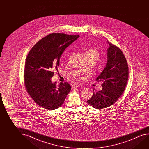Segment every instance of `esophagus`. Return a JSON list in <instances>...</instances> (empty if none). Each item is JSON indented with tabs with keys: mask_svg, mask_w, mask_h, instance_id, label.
Here are the masks:
<instances>
[{
	"mask_svg": "<svg viewBox=\"0 0 149 149\" xmlns=\"http://www.w3.org/2000/svg\"><path fill=\"white\" fill-rule=\"evenodd\" d=\"M81 86V85L79 84H74L73 85H72V88L73 89V88H77L78 87H80Z\"/></svg>",
	"mask_w": 149,
	"mask_h": 149,
	"instance_id": "34e87169",
	"label": "esophagus"
}]
</instances>
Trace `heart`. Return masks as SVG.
Segmentation results:
<instances>
[{"label":"heart","mask_w":149,"mask_h":149,"mask_svg":"<svg viewBox=\"0 0 149 149\" xmlns=\"http://www.w3.org/2000/svg\"><path fill=\"white\" fill-rule=\"evenodd\" d=\"M84 56H89L97 60L100 57V54L96 49L89 48L84 52Z\"/></svg>","instance_id":"heart-1"}]
</instances>
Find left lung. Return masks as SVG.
Returning <instances> with one entry per match:
<instances>
[{"instance_id":"obj_1","label":"left lung","mask_w":149,"mask_h":149,"mask_svg":"<svg viewBox=\"0 0 149 149\" xmlns=\"http://www.w3.org/2000/svg\"><path fill=\"white\" fill-rule=\"evenodd\" d=\"M107 61L104 69L96 78L102 81V89L94 91L87 102L97 109H103L114 104L121 97L127 85L129 69L127 60L122 50L109 42Z\"/></svg>"}]
</instances>
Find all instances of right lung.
I'll return each instance as SVG.
<instances>
[{
	"instance_id": "1",
	"label": "right lung",
	"mask_w": 149,
	"mask_h": 149,
	"mask_svg": "<svg viewBox=\"0 0 149 149\" xmlns=\"http://www.w3.org/2000/svg\"><path fill=\"white\" fill-rule=\"evenodd\" d=\"M79 36L78 35L52 33L42 38L27 54L24 71L27 93L37 105L53 110L63 104L71 90L67 82H51L54 71H58L61 54L67 47Z\"/></svg>"
}]
</instances>
